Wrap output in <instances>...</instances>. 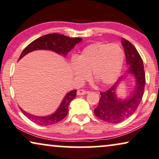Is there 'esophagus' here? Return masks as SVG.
Here are the masks:
<instances>
[{"mask_svg": "<svg viewBox=\"0 0 159 159\" xmlns=\"http://www.w3.org/2000/svg\"><path fill=\"white\" fill-rule=\"evenodd\" d=\"M86 93H87V92H86L84 89H78L77 91L78 95H84V94H86Z\"/></svg>", "mask_w": 159, "mask_h": 159, "instance_id": "34e87169", "label": "esophagus"}]
</instances>
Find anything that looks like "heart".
<instances>
[{
  "label": "heart",
  "mask_w": 159,
  "mask_h": 159,
  "mask_svg": "<svg viewBox=\"0 0 159 159\" xmlns=\"http://www.w3.org/2000/svg\"><path fill=\"white\" fill-rule=\"evenodd\" d=\"M124 62V52L117 44L95 43L86 46L72 61L73 74L84 80L91 72L92 79L101 86L114 83L119 77Z\"/></svg>",
  "instance_id": "heart-1"
}]
</instances>
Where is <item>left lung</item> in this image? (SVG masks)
Returning a JSON list of instances; mask_svg holds the SVG:
<instances>
[{"label":"left lung","mask_w":159,"mask_h":159,"mask_svg":"<svg viewBox=\"0 0 159 159\" xmlns=\"http://www.w3.org/2000/svg\"><path fill=\"white\" fill-rule=\"evenodd\" d=\"M122 45L125 53L127 73L135 76L136 86L129 98L122 100L118 99L116 97L115 90L120 81L125 78L122 76L110 89L100 92L101 96L94 113L99 119L109 123H119L124 121L136 111L142 101L145 86V73L139 53L127 39H122Z\"/></svg>","instance_id":"left-lung-1"}]
</instances>
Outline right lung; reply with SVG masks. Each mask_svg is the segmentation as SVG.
Returning a JSON list of instances; mask_svg holds the SVG:
<instances>
[{
	"label": "right lung",
	"mask_w": 159,
	"mask_h": 159,
	"mask_svg": "<svg viewBox=\"0 0 159 159\" xmlns=\"http://www.w3.org/2000/svg\"><path fill=\"white\" fill-rule=\"evenodd\" d=\"M81 38H70L67 36L59 34H49L35 39L23 50L20 56L19 59L23 57L25 54L36 50H51L56 53L66 56L76 44L81 41ZM77 90H72L66 94L55 113L47 116H38L27 113L20 108L24 115L27 116L32 122L40 125H50L61 121L67 116L68 113V106L71 100L76 96Z\"/></svg>",
	"instance_id": "add662e5"
}]
</instances>
